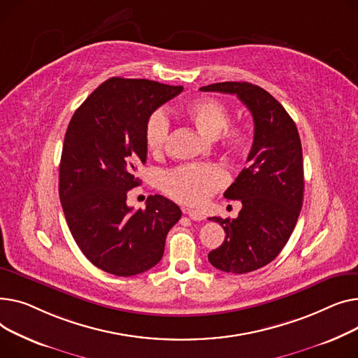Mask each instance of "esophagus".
<instances>
[{
  "label": "esophagus",
  "instance_id": "1",
  "mask_svg": "<svg viewBox=\"0 0 358 358\" xmlns=\"http://www.w3.org/2000/svg\"><path fill=\"white\" fill-rule=\"evenodd\" d=\"M183 213L187 214V217L194 220V221H202L205 220V215L202 211H198V209H183Z\"/></svg>",
  "mask_w": 358,
  "mask_h": 358
}]
</instances>
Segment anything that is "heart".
Returning a JSON list of instances; mask_svg holds the SVG:
<instances>
[{
  "instance_id": "1",
  "label": "heart",
  "mask_w": 358,
  "mask_h": 358,
  "mask_svg": "<svg viewBox=\"0 0 358 358\" xmlns=\"http://www.w3.org/2000/svg\"><path fill=\"white\" fill-rule=\"evenodd\" d=\"M185 115L195 127L206 134L217 136L225 147L233 152H240L248 141V130L244 125H229V111L225 105L214 98H201L189 103ZM171 136V121L164 111L157 110L147 118L144 127L145 147L153 156L163 153ZM228 182L227 172L218 164H192L180 166L163 173L160 185L163 191L173 199L198 205L208 199Z\"/></svg>"
}]
</instances>
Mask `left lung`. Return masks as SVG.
I'll use <instances>...</instances> for the list:
<instances>
[{
	"mask_svg": "<svg viewBox=\"0 0 358 358\" xmlns=\"http://www.w3.org/2000/svg\"><path fill=\"white\" fill-rule=\"evenodd\" d=\"M203 92L237 95L255 121V140L224 196L243 208L234 220L213 217L225 231L224 243L208 255L221 271L243 275L275 260L286 245L303 202V159L296 124L263 88L248 82H220Z\"/></svg>",
	"mask_w": 358,
	"mask_h": 358,
	"instance_id": "left-lung-1",
	"label": "left lung"
}]
</instances>
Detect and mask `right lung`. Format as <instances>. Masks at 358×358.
<instances>
[{"label":"right lung","mask_w":358,"mask_h":358,"mask_svg":"<svg viewBox=\"0 0 358 358\" xmlns=\"http://www.w3.org/2000/svg\"><path fill=\"white\" fill-rule=\"evenodd\" d=\"M183 87L149 79L110 78L75 111L63 141L59 196L71 233L85 257L115 276H134L156 266L166 236L182 217L162 195L145 209L127 205L147 160L144 127L160 105Z\"/></svg>","instance_id":"obj_1"}]
</instances>
